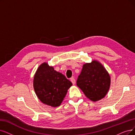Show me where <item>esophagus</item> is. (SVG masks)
<instances>
[{"label":"esophagus","mask_w":135,"mask_h":135,"mask_svg":"<svg viewBox=\"0 0 135 135\" xmlns=\"http://www.w3.org/2000/svg\"><path fill=\"white\" fill-rule=\"evenodd\" d=\"M70 81H71V83H73V85H74L75 84V79L74 78H71L70 79Z\"/></svg>","instance_id":"obj_1"}]
</instances>
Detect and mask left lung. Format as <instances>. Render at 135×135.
Here are the masks:
<instances>
[{
	"instance_id": "left-lung-1",
	"label": "left lung",
	"mask_w": 135,
	"mask_h": 135,
	"mask_svg": "<svg viewBox=\"0 0 135 135\" xmlns=\"http://www.w3.org/2000/svg\"><path fill=\"white\" fill-rule=\"evenodd\" d=\"M76 85L88 99L97 101L104 98L108 92L110 77L104 67L94 60L84 65Z\"/></svg>"
}]
</instances>
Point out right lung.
I'll return each instance as SVG.
<instances>
[{"label":"right lung","instance_id":"add662e5","mask_svg":"<svg viewBox=\"0 0 135 135\" xmlns=\"http://www.w3.org/2000/svg\"><path fill=\"white\" fill-rule=\"evenodd\" d=\"M33 85L37 98L43 104L57 107L60 105L72 83L44 62L37 70Z\"/></svg>","mask_w":135,"mask_h":135}]
</instances>
